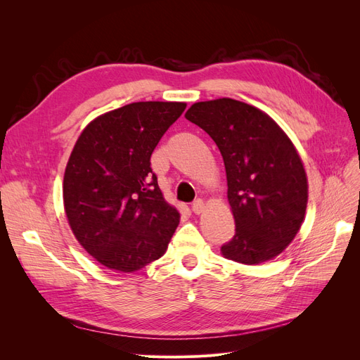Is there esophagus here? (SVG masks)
Here are the masks:
<instances>
[{
  "mask_svg": "<svg viewBox=\"0 0 360 360\" xmlns=\"http://www.w3.org/2000/svg\"><path fill=\"white\" fill-rule=\"evenodd\" d=\"M191 209H192V212H193L195 214L201 213V212L204 210V202H202V200H195V201L192 202V205H191Z\"/></svg>",
  "mask_w": 360,
  "mask_h": 360,
  "instance_id": "esophagus-1",
  "label": "esophagus"
}]
</instances>
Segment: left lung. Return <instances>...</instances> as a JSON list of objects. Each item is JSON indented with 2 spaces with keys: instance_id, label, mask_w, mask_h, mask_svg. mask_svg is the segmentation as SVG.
<instances>
[{
  "instance_id": "left-lung-1",
  "label": "left lung",
  "mask_w": 360,
  "mask_h": 360,
  "mask_svg": "<svg viewBox=\"0 0 360 360\" xmlns=\"http://www.w3.org/2000/svg\"><path fill=\"white\" fill-rule=\"evenodd\" d=\"M184 117L210 135L224 159L236 234L222 254L243 264L275 258L300 230L308 202L291 141L267 114L226 97L193 103Z\"/></svg>"
}]
</instances>
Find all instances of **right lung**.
<instances>
[{"label":"right lung","mask_w":360,"mask_h":360,"mask_svg":"<svg viewBox=\"0 0 360 360\" xmlns=\"http://www.w3.org/2000/svg\"><path fill=\"white\" fill-rule=\"evenodd\" d=\"M186 110L136 102L84 129L64 172L63 198L82 248L105 267L130 274L165 254L179 212L162 197L151 153Z\"/></svg>","instance_id":"1"}]
</instances>
